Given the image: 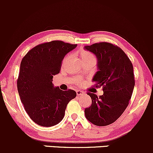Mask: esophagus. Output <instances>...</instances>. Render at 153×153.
Segmentation results:
<instances>
[{
	"label": "esophagus",
	"instance_id": "1",
	"mask_svg": "<svg viewBox=\"0 0 153 153\" xmlns=\"http://www.w3.org/2000/svg\"><path fill=\"white\" fill-rule=\"evenodd\" d=\"M76 94H77V96H81V95L84 94V92H82V91H81L77 90L76 91Z\"/></svg>",
	"mask_w": 153,
	"mask_h": 153
}]
</instances>
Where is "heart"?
<instances>
[{"label": "heart", "instance_id": "heart-1", "mask_svg": "<svg viewBox=\"0 0 153 153\" xmlns=\"http://www.w3.org/2000/svg\"><path fill=\"white\" fill-rule=\"evenodd\" d=\"M80 59H81L82 62V61L95 59L94 56L93 55L91 52H88V51H81V52H80Z\"/></svg>", "mask_w": 153, "mask_h": 153}]
</instances>
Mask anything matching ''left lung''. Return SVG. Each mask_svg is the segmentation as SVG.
<instances>
[{
  "mask_svg": "<svg viewBox=\"0 0 153 153\" xmlns=\"http://www.w3.org/2000/svg\"><path fill=\"white\" fill-rule=\"evenodd\" d=\"M84 49L96 55L98 71L93 78L103 94H88L92 104L85 109L89 122L96 126H107L119 118L127 108L134 87L133 66L127 54L119 47L108 42L96 43Z\"/></svg>",
  "mask_w": 153,
  "mask_h": 153,
  "instance_id": "left-lung-1",
  "label": "left lung"
}]
</instances>
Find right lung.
<instances>
[{"label": "right lung", "instance_id": "1", "mask_svg": "<svg viewBox=\"0 0 153 153\" xmlns=\"http://www.w3.org/2000/svg\"><path fill=\"white\" fill-rule=\"evenodd\" d=\"M77 45L52 41L34 47L22 59L17 80L21 101L26 113L36 124L52 127L64 118L68 103L76 93L63 91L52 84L65 56Z\"/></svg>", "mask_w": 153, "mask_h": 153}]
</instances>
